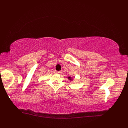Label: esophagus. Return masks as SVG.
Here are the masks:
<instances>
[{"label": "esophagus", "mask_w": 128, "mask_h": 128, "mask_svg": "<svg viewBox=\"0 0 128 128\" xmlns=\"http://www.w3.org/2000/svg\"><path fill=\"white\" fill-rule=\"evenodd\" d=\"M60 72H56V73H57V74H60Z\"/></svg>", "instance_id": "esophagus-1"}]
</instances>
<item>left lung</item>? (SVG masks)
Wrapping results in <instances>:
<instances>
[{
    "label": "left lung",
    "mask_w": 128,
    "mask_h": 128,
    "mask_svg": "<svg viewBox=\"0 0 128 128\" xmlns=\"http://www.w3.org/2000/svg\"><path fill=\"white\" fill-rule=\"evenodd\" d=\"M68 78L70 80H72V78L71 77H68Z\"/></svg>",
    "instance_id": "left-lung-1"
}]
</instances>
